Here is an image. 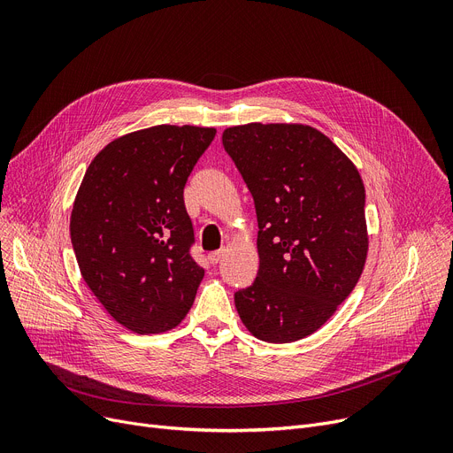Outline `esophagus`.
I'll use <instances>...</instances> for the list:
<instances>
[{"label": "esophagus", "mask_w": 453, "mask_h": 453, "mask_svg": "<svg viewBox=\"0 0 453 453\" xmlns=\"http://www.w3.org/2000/svg\"><path fill=\"white\" fill-rule=\"evenodd\" d=\"M222 257H224V250H219V251H212V253H209V263L214 266V265H219L220 260H222Z\"/></svg>", "instance_id": "obj_1"}]
</instances>
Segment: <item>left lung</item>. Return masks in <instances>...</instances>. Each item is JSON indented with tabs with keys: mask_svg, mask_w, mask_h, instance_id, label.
I'll return each instance as SVG.
<instances>
[{
	"mask_svg": "<svg viewBox=\"0 0 453 453\" xmlns=\"http://www.w3.org/2000/svg\"><path fill=\"white\" fill-rule=\"evenodd\" d=\"M226 152L255 202L258 272L234 294L251 334L311 336L349 297L367 258L365 187L354 163L306 125L226 128Z\"/></svg>",
	"mask_w": 453,
	"mask_h": 453,
	"instance_id": "left-lung-1",
	"label": "left lung"
}]
</instances>
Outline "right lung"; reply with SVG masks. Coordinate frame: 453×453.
Masks as SVG:
<instances>
[{"label": "right lung", "instance_id": "1", "mask_svg": "<svg viewBox=\"0 0 453 453\" xmlns=\"http://www.w3.org/2000/svg\"><path fill=\"white\" fill-rule=\"evenodd\" d=\"M217 130L159 125L111 141L89 163L71 244L106 312L137 334L174 328L190 311L203 268L183 187Z\"/></svg>", "mask_w": 453, "mask_h": 453}]
</instances>
